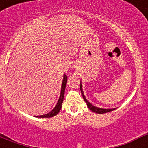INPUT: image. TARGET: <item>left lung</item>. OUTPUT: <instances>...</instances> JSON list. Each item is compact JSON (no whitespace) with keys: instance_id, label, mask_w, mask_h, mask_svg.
<instances>
[{"instance_id":"8db88e82","label":"left lung","mask_w":148,"mask_h":148,"mask_svg":"<svg viewBox=\"0 0 148 148\" xmlns=\"http://www.w3.org/2000/svg\"><path fill=\"white\" fill-rule=\"evenodd\" d=\"M80 90H81V92H82V96H83V99H84V101H85V102L87 103V107H88L89 109H90V110H92V112H94V113H99V114H101V113H108V112H110V111H112V110H114V109H102V108H96V107H94L93 105H92V104H90V103L88 101H87V99H86L85 96H84V95L83 90H82V84H80Z\"/></svg>"}]
</instances>
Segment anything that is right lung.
Segmentation results:
<instances>
[{
	"label": "right lung",
	"instance_id": "add662e5",
	"mask_svg": "<svg viewBox=\"0 0 148 148\" xmlns=\"http://www.w3.org/2000/svg\"><path fill=\"white\" fill-rule=\"evenodd\" d=\"M66 82H67V76L66 75H64V78H63V82L62 85H61V95H60L59 99H58V101L56 104V106L55 107L54 109L51 111L50 113H47V114L43 115V116H38L36 117H38V118H50V117H53V116H56L59 113L60 110L61 108V104H62L63 100H64V91H65V87H66Z\"/></svg>",
	"mask_w": 148,
	"mask_h": 148
}]
</instances>
